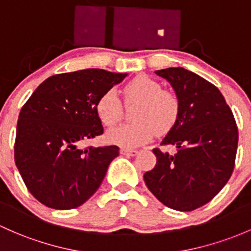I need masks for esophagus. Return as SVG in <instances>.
<instances>
[{
	"mask_svg": "<svg viewBox=\"0 0 251 251\" xmlns=\"http://www.w3.org/2000/svg\"><path fill=\"white\" fill-rule=\"evenodd\" d=\"M120 152L123 155H125V156H134V155H137V150L136 149H128V148H123V149L120 150Z\"/></svg>",
	"mask_w": 251,
	"mask_h": 251,
	"instance_id": "1",
	"label": "esophagus"
}]
</instances>
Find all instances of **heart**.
I'll return each instance as SVG.
<instances>
[{
    "instance_id": "obj_1",
    "label": "heart",
    "mask_w": 251,
    "mask_h": 251,
    "mask_svg": "<svg viewBox=\"0 0 251 251\" xmlns=\"http://www.w3.org/2000/svg\"><path fill=\"white\" fill-rule=\"evenodd\" d=\"M126 104L138 102L133 113L136 121L114 127L107 133L110 143L124 148L138 147L157 133L167 132L180 114V100L173 91L165 90L155 79L138 75L123 88ZM96 113L107 127L117 125L123 118L124 105L114 90H108L96 102Z\"/></svg>"
}]
</instances>
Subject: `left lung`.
Wrapping results in <instances>:
<instances>
[{
    "label": "left lung",
    "mask_w": 251,
    "mask_h": 251,
    "mask_svg": "<svg viewBox=\"0 0 251 251\" xmlns=\"http://www.w3.org/2000/svg\"><path fill=\"white\" fill-rule=\"evenodd\" d=\"M180 100V114L161 146H176L171 155L155 148L156 165L143 178L148 189L172 209L202 207L226 185L234 168L238 128L219 89L181 67L156 71Z\"/></svg>",
    "instance_id": "8db88e82"
}]
</instances>
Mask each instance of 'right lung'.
I'll return each instance as SVG.
<instances>
[{"label":"right lung","instance_id":"obj_1","mask_svg":"<svg viewBox=\"0 0 251 251\" xmlns=\"http://www.w3.org/2000/svg\"><path fill=\"white\" fill-rule=\"evenodd\" d=\"M126 75L96 68L51 75L23 105L14 160L26 188L42 204L73 209L100 188L119 147L79 146L103 133L96 102Z\"/></svg>","mask_w":251,"mask_h":251}]
</instances>
